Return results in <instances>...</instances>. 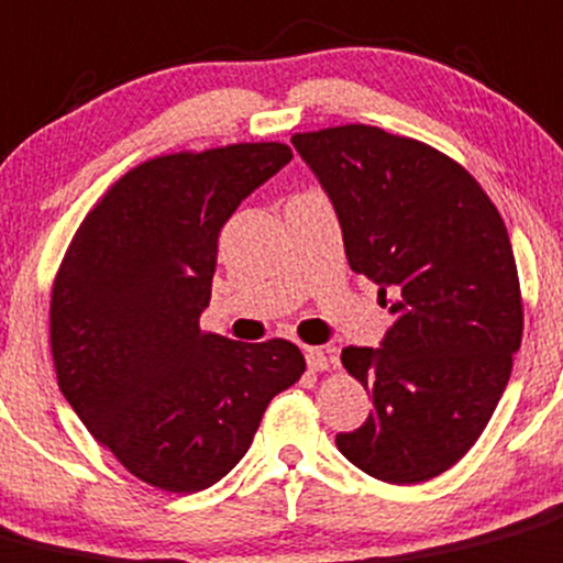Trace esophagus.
I'll return each mask as SVG.
<instances>
[{"label": "esophagus", "mask_w": 563, "mask_h": 563, "mask_svg": "<svg viewBox=\"0 0 563 563\" xmlns=\"http://www.w3.org/2000/svg\"><path fill=\"white\" fill-rule=\"evenodd\" d=\"M305 360H308L310 371H324L327 365H330V357H327L324 349H319V346L305 349Z\"/></svg>", "instance_id": "esophagus-1"}]
</instances>
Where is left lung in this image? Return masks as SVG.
I'll return each instance as SVG.
<instances>
[{
	"instance_id": "left-lung-1",
	"label": "left lung",
	"mask_w": 563,
	"mask_h": 563,
	"mask_svg": "<svg viewBox=\"0 0 563 563\" xmlns=\"http://www.w3.org/2000/svg\"><path fill=\"white\" fill-rule=\"evenodd\" d=\"M291 143L335 209L349 266L393 316L379 346L343 349L374 412L338 451L379 482H429L471 451L509 385L522 341L509 231L476 178L418 140L357 123Z\"/></svg>"
}]
</instances>
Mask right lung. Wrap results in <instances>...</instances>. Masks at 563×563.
Returning <instances> with one entry per match:
<instances>
[{
	"mask_svg": "<svg viewBox=\"0 0 563 563\" xmlns=\"http://www.w3.org/2000/svg\"><path fill=\"white\" fill-rule=\"evenodd\" d=\"M280 143L173 154L125 173L76 231L52 291L59 390L140 482L200 493L247 454L302 376L294 343L200 330L220 231L291 162Z\"/></svg>",
	"mask_w": 563,
	"mask_h": 563,
	"instance_id": "obj_1",
	"label": "right lung"
}]
</instances>
